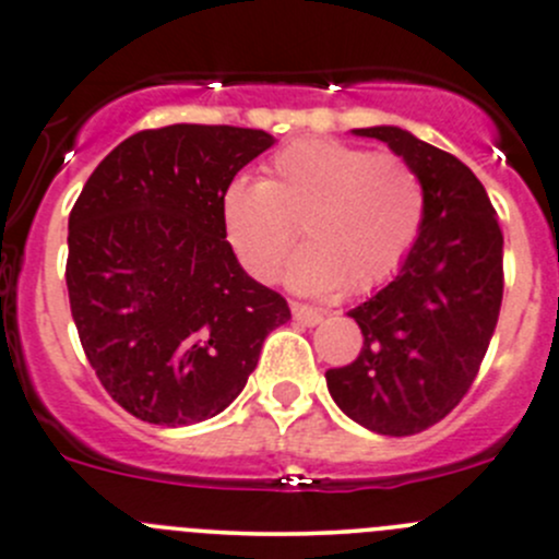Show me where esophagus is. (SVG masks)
<instances>
[{
  "instance_id": "34e87169",
  "label": "esophagus",
  "mask_w": 559,
  "mask_h": 559,
  "mask_svg": "<svg viewBox=\"0 0 559 559\" xmlns=\"http://www.w3.org/2000/svg\"><path fill=\"white\" fill-rule=\"evenodd\" d=\"M292 313H295V319L306 326H316L321 319H324V311H321V308L302 306V302H292Z\"/></svg>"
}]
</instances>
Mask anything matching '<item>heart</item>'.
Listing matches in <instances>:
<instances>
[{
	"label": "heart",
	"mask_w": 559,
	"mask_h": 559,
	"mask_svg": "<svg viewBox=\"0 0 559 559\" xmlns=\"http://www.w3.org/2000/svg\"><path fill=\"white\" fill-rule=\"evenodd\" d=\"M427 194L419 173L394 154L330 138L284 145L264 180L238 175L222 194V222L240 264L275 278L295 246L289 284L300 292H365L400 270L419 240Z\"/></svg>",
	"instance_id": "b5f03b06"
}]
</instances>
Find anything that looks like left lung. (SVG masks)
Instances as JSON below:
<instances>
[{"label": "left lung", "mask_w": 559, "mask_h": 559, "mask_svg": "<svg viewBox=\"0 0 559 559\" xmlns=\"http://www.w3.org/2000/svg\"><path fill=\"white\" fill-rule=\"evenodd\" d=\"M403 156L425 183L419 240L397 278L348 316L359 357L326 370L337 408L381 436H416L465 397L503 302V233L495 207L460 159L400 127L354 129Z\"/></svg>", "instance_id": "obj_1"}]
</instances>
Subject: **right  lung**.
I'll return each mask as SVG.
<instances>
[{"instance_id":"right-lung-1","label":"right lung","mask_w":559,"mask_h":559,"mask_svg":"<svg viewBox=\"0 0 559 559\" xmlns=\"http://www.w3.org/2000/svg\"><path fill=\"white\" fill-rule=\"evenodd\" d=\"M273 134L173 123L110 151L70 213L67 292L81 346L112 400L183 427L222 414L292 319L240 267L222 194Z\"/></svg>"}]
</instances>
